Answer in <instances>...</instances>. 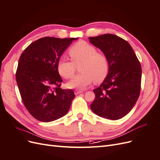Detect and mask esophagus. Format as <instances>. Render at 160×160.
I'll return each mask as SVG.
<instances>
[{"mask_svg": "<svg viewBox=\"0 0 160 160\" xmlns=\"http://www.w3.org/2000/svg\"><path fill=\"white\" fill-rule=\"evenodd\" d=\"M75 95H79V94H80V93H83V91H80V90H75Z\"/></svg>", "mask_w": 160, "mask_h": 160, "instance_id": "1", "label": "esophagus"}]
</instances>
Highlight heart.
Wrapping results in <instances>:
<instances>
[{
  "instance_id": "obj_1",
  "label": "heart",
  "mask_w": 160,
  "mask_h": 160,
  "mask_svg": "<svg viewBox=\"0 0 160 160\" xmlns=\"http://www.w3.org/2000/svg\"><path fill=\"white\" fill-rule=\"evenodd\" d=\"M72 61L61 57L57 63V70L61 76L66 79L73 77L77 66H79L81 73L75 76L68 83L72 89L83 90L93 81L100 83L103 81L109 71V61L107 55L98 51L90 43L81 41L76 42L69 50Z\"/></svg>"
}]
</instances>
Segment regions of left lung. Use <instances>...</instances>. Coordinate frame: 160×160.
Here are the masks:
<instances>
[{
  "label": "left lung",
  "instance_id": "left-lung-1",
  "mask_svg": "<svg viewBox=\"0 0 160 160\" xmlns=\"http://www.w3.org/2000/svg\"><path fill=\"white\" fill-rule=\"evenodd\" d=\"M91 44L107 55L109 71L90 105L99 116L117 120L132 109L140 94L142 67L128 42L113 34L89 37Z\"/></svg>",
  "mask_w": 160,
  "mask_h": 160
}]
</instances>
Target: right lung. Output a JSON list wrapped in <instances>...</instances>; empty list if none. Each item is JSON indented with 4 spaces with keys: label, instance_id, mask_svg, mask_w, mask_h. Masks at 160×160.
Masks as SVG:
<instances>
[{
    "label": "right lung",
    "instance_id": "obj_1",
    "mask_svg": "<svg viewBox=\"0 0 160 160\" xmlns=\"http://www.w3.org/2000/svg\"><path fill=\"white\" fill-rule=\"evenodd\" d=\"M77 38L46 37L32 42L18 60L16 80L22 102L38 121L50 122L66 115L75 98L72 89H61L57 63L64 51Z\"/></svg>",
    "mask_w": 160,
    "mask_h": 160
}]
</instances>
